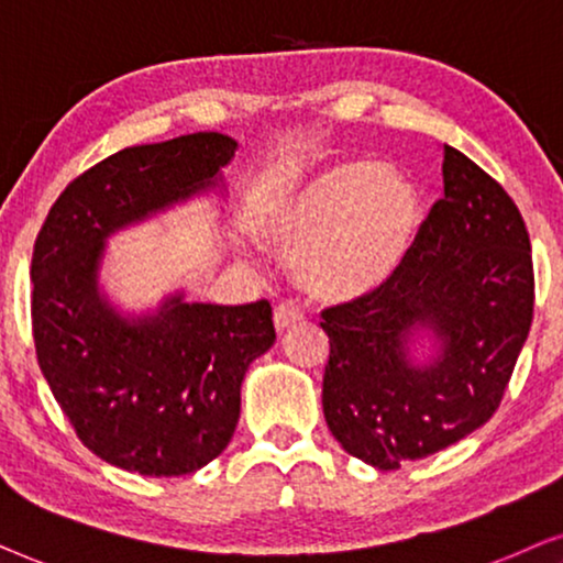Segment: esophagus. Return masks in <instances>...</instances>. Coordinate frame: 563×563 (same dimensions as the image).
<instances>
[{
    "label": "esophagus",
    "instance_id": "obj_1",
    "mask_svg": "<svg viewBox=\"0 0 563 563\" xmlns=\"http://www.w3.org/2000/svg\"><path fill=\"white\" fill-rule=\"evenodd\" d=\"M303 319V311L298 309L296 303H277L275 311H273V321H275V329L277 332H286V329H290L294 324H298V321Z\"/></svg>",
    "mask_w": 563,
    "mask_h": 563
}]
</instances>
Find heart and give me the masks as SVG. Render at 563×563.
Returning <instances> with one entry per match:
<instances>
[{"instance_id":"obj_1","label":"heart","mask_w":563,"mask_h":563,"mask_svg":"<svg viewBox=\"0 0 563 563\" xmlns=\"http://www.w3.org/2000/svg\"><path fill=\"white\" fill-rule=\"evenodd\" d=\"M419 198L407 177L371 164L329 169L269 208L262 236L296 252V273L332 301L368 296L396 273L415 239Z\"/></svg>"}]
</instances>
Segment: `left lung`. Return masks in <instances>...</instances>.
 <instances>
[{
  "label": "left lung",
  "mask_w": 563,
  "mask_h": 563,
  "mask_svg": "<svg viewBox=\"0 0 563 563\" xmlns=\"http://www.w3.org/2000/svg\"><path fill=\"white\" fill-rule=\"evenodd\" d=\"M443 198L378 290L321 311L324 417L344 451L380 471L427 459L489 419L533 324L528 227L497 179L445 146ZM430 328L432 366L406 342Z\"/></svg>",
  "instance_id": "8db88e82"
}]
</instances>
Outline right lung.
Listing matches in <instances>:
<instances>
[{
	"label": "right lung",
	"mask_w": 563,
	"mask_h": 563,
	"mask_svg": "<svg viewBox=\"0 0 563 563\" xmlns=\"http://www.w3.org/2000/svg\"><path fill=\"white\" fill-rule=\"evenodd\" d=\"M234 152L216 131L123 148L74 177L35 236L37 365L81 443L141 476L192 474L229 445L244 373L275 342L273 309L177 296L156 317L125 321L97 294L102 244L216 185Z\"/></svg>",
	"instance_id": "1"
}]
</instances>
